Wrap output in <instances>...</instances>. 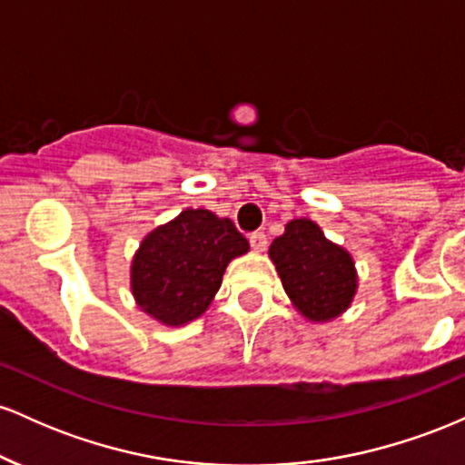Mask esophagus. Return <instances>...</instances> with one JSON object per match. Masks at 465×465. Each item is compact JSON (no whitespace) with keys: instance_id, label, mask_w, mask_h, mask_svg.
Wrapping results in <instances>:
<instances>
[{"instance_id":"esophagus-1","label":"esophagus","mask_w":465,"mask_h":465,"mask_svg":"<svg viewBox=\"0 0 465 465\" xmlns=\"http://www.w3.org/2000/svg\"><path fill=\"white\" fill-rule=\"evenodd\" d=\"M249 242H251V249H253V251H264L266 244H269V240H266L264 232H253L249 236Z\"/></svg>"}]
</instances>
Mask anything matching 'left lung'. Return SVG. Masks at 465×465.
Masks as SVG:
<instances>
[{
  "label": "left lung",
  "instance_id": "left-lung-1",
  "mask_svg": "<svg viewBox=\"0 0 465 465\" xmlns=\"http://www.w3.org/2000/svg\"><path fill=\"white\" fill-rule=\"evenodd\" d=\"M269 258L292 306L308 322H332L354 302L359 288L354 258L325 238L311 218L286 223L284 233L271 242Z\"/></svg>",
  "mask_w": 465,
  "mask_h": 465
}]
</instances>
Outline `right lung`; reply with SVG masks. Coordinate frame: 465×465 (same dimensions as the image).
Listing matches in <instances>:
<instances>
[{"mask_svg":"<svg viewBox=\"0 0 465 465\" xmlns=\"http://www.w3.org/2000/svg\"><path fill=\"white\" fill-rule=\"evenodd\" d=\"M247 251V238L229 218L188 207L142 240L131 262V292L148 317L179 328L210 308L227 264Z\"/></svg>","mask_w":465,"mask_h":465,"instance_id":"obj_1","label":"right lung"}]
</instances>
